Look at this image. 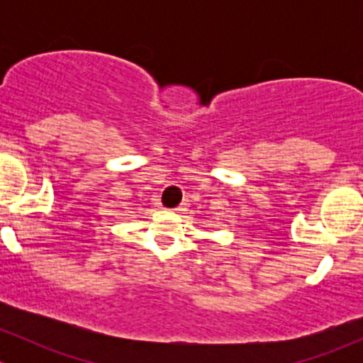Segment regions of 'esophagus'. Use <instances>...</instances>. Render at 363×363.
<instances>
[{"label": "esophagus", "instance_id": "obj_1", "mask_svg": "<svg viewBox=\"0 0 363 363\" xmlns=\"http://www.w3.org/2000/svg\"><path fill=\"white\" fill-rule=\"evenodd\" d=\"M174 211H175V212H182V211H184V205H179V207H175Z\"/></svg>", "mask_w": 363, "mask_h": 363}]
</instances>
